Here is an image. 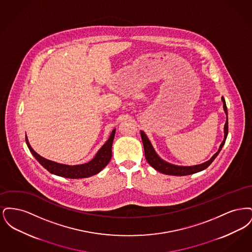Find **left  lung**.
<instances>
[{
    "label": "left lung",
    "mask_w": 252,
    "mask_h": 252,
    "mask_svg": "<svg viewBox=\"0 0 252 252\" xmlns=\"http://www.w3.org/2000/svg\"><path fill=\"white\" fill-rule=\"evenodd\" d=\"M221 99H222V102H223L224 111H225L226 116H227V120H226L225 126H224V140L220 144V146L218 148V151L209 160L205 161V162L201 163V164L192 165V166H182V165H175V164L169 163V162L165 161L164 159H162L157 154V152L155 151L153 145L150 143L149 139L147 138L145 133L141 130V137H142V141H143V144H144V155H145V158H146L147 162L157 171H158V172H160L162 174H165V175H171V176H187V175H192V174H194V173L203 171L204 169L208 167L215 160V158L219 154V152L221 151L223 145H224L225 142H226L227 136H228V109H227V106H226V102H225L224 97H222Z\"/></svg>",
    "instance_id": "8db88e82"
}]
</instances>
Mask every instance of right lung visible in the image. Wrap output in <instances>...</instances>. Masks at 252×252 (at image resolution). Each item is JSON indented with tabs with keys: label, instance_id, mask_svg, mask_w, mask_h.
Masks as SVG:
<instances>
[{
	"label": "right lung",
	"instance_id": "right-lung-1",
	"mask_svg": "<svg viewBox=\"0 0 252 252\" xmlns=\"http://www.w3.org/2000/svg\"><path fill=\"white\" fill-rule=\"evenodd\" d=\"M115 131H116V128H114L110 133L108 141L98 150V152L96 153L95 156L92 160L83 164H76V165H68V164L59 163V162L47 159L43 157L39 156L31 147V145L28 142L27 136H25V141L32 155L35 157L36 160L43 167L47 169L51 174L63 177V178H67V179H83V178H89L98 174L100 171H102L108 165L109 160L111 159V147L114 140Z\"/></svg>",
	"mask_w": 252,
	"mask_h": 252
}]
</instances>
